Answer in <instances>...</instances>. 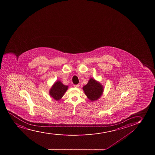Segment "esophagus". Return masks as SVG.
Masks as SVG:
<instances>
[{"label": "esophagus", "instance_id": "1", "mask_svg": "<svg viewBox=\"0 0 155 155\" xmlns=\"http://www.w3.org/2000/svg\"><path fill=\"white\" fill-rule=\"evenodd\" d=\"M74 86L75 87L78 88L80 86V85L79 84H77V85H74Z\"/></svg>", "mask_w": 155, "mask_h": 155}]
</instances>
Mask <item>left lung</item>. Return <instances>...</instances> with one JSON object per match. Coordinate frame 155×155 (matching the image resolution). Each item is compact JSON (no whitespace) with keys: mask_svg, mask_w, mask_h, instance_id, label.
Returning <instances> with one entry per match:
<instances>
[{"mask_svg":"<svg viewBox=\"0 0 155 155\" xmlns=\"http://www.w3.org/2000/svg\"><path fill=\"white\" fill-rule=\"evenodd\" d=\"M83 90L88 99L95 101L99 99L103 94L104 87L99 82L91 78L87 84L83 86Z\"/></svg>","mask_w":155,"mask_h":155,"instance_id":"left-lung-1","label":"left lung"}]
</instances>
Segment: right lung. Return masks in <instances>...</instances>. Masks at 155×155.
Segmentation results:
<instances>
[{
	"instance_id": "obj_1",
	"label": "right lung",
	"mask_w": 155,
	"mask_h": 155,
	"mask_svg": "<svg viewBox=\"0 0 155 155\" xmlns=\"http://www.w3.org/2000/svg\"><path fill=\"white\" fill-rule=\"evenodd\" d=\"M68 88V86L62 84L60 81L55 82L49 91V94L54 100L59 101L62 97Z\"/></svg>"
}]
</instances>
